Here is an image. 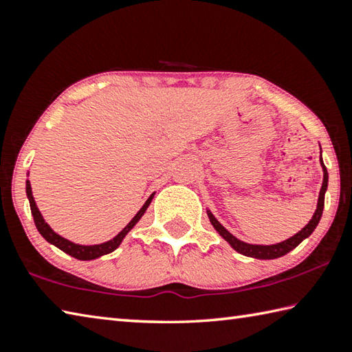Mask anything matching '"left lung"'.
<instances>
[{"label": "left lung", "instance_id": "left-lung-1", "mask_svg": "<svg viewBox=\"0 0 352 352\" xmlns=\"http://www.w3.org/2000/svg\"><path fill=\"white\" fill-rule=\"evenodd\" d=\"M320 164H322V168H323V184H322V190H320V195H318V202H317V210L314 213L312 219L307 223L303 229H301L298 233H295L294 236H291L286 241H281V243H276V244H270V245H261V244H248L244 241H239L238 238H235L232 235V233L226 229L224 226H221L219 221L213 217L210 213V210H207L208 214V219H210L212 226L217 229V232L219 233L221 236H223L227 243H229L233 249L239 254H243L245 256H252V258H256V260H275V258H280L283 255L289 254V252L294 250L297 245L306 239L307 236L311 235V233L316 230V227L320 223V218H322V213H323V207H324V193H326V188H328V171H326V166L323 164V160L320 159Z\"/></svg>", "mask_w": 352, "mask_h": 352}]
</instances>
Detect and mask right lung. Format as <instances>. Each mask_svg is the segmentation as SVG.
Masks as SVG:
<instances>
[{
  "label": "right lung",
  "mask_w": 352,
  "mask_h": 352,
  "mask_svg": "<svg viewBox=\"0 0 352 352\" xmlns=\"http://www.w3.org/2000/svg\"><path fill=\"white\" fill-rule=\"evenodd\" d=\"M26 195H28V199H29V204H30V212H32V217H34V223L36 226V229H38V232L41 233V236L46 239L47 243L54 244L55 248H58L60 250H63L65 254L71 255L74 258H77V260H82V261H88V260H96V258L102 256V255H107V254H111V252L116 250L117 248H119L120 243L123 241V238L126 236V233L133 229V227L139 223V219L144 217L145 210L148 208V206L151 204V199L154 193L150 196L145 201V204L142 206L140 210L135 213V217L129 221V223L126 224L125 229H123L122 232H119V235H116L113 239H109V241L107 243H102V244H94V245H82V244H76L69 241V239H66L63 236H60L58 233H55L51 227H49V224L46 223L45 219H43L41 213L38 210V207H36L35 204V199L32 196V188H30V182L26 181Z\"/></svg>",
  "instance_id": "add662e5"
}]
</instances>
